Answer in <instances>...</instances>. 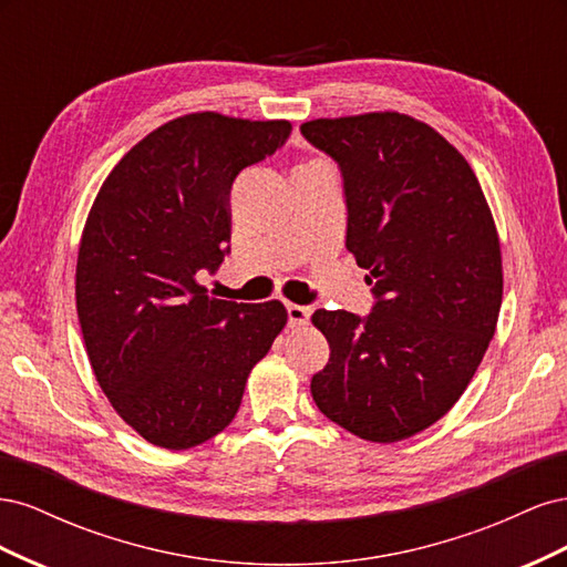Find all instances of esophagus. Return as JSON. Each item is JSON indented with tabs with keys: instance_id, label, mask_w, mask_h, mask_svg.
I'll return each instance as SVG.
<instances>
[{
	"instance_id": "34e87169",
	"label": "esophagus",
	"mask_w": 567,
	"mask_h": 567,
	"mask_svg": "<svg viewBox=\"0 0 567 567\" xmlns=\"http://www.w3.org/2000/svg\"><path fill=\"white\" fill-rule=\"evenodd\" d=\"M286 312H288V323L290 326H305L312 317V307L310 305H293L288 302L286 305Z\"/></svg>"
}]
</instances>
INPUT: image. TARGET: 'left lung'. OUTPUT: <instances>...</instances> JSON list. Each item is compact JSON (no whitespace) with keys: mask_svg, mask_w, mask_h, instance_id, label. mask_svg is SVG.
Here are the masks:
<instances>
[{"mask_svg":"<svg viewBox=\"0 0 567 567\" xmlns=\"http://www.w3.org/2000/svg\"><path fill=\"white\" fill-rule=\"evenodd\" d=\"M338 163L346 246L369 271V317L317 310L331 357L312 375L326 419L369 442L425 431L458 402L489 348L504 274L468 161L421 120L383 111L302 123Z\"/></svg>","mask_w":567,"mask_h":567,"instance_id":"1","label":"left lung"}]
</instances>
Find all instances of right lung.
<instances>
[{
    "label": "right lung",
    "mask_w": 567,
    "mask_h": 567,
    "mask_svg": "<svg viewBox=\"0 0 567 567\" xmlns=\"http://www.w3.org/2000/svg\"><path fill=\"white\" fill-rule=\"evenodd\" d=\"M288 120L213 111L169 120L132 146L84 221L78 319L101 390L163 450H192L234 421L248 373L286 326L279 300L205 296L231 238L229 194L244 167L284 146Z\"/></svg>",
    "instance_id": "add662e5"
}]
</instances>
